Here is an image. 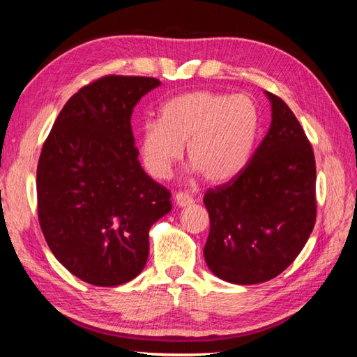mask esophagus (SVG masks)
<instances>
[{"label":"esophagus","instance_id":"1","mask_svg":"<svg viewBox=\"0 0 357 357\" xmlns=\"http://www.w3.org/2000/svg\"><path fill=\"white\" fill-rule=\"evenodd\" d=\"M174 202H176L179 207L190 206L193 202V197H190V195L185 193V192H178L176 195H174Z\"/></svg>","mask_w":357,"mask_h":357}]
</instances>
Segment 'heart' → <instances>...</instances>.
I'll use <instances>...</instances> for the list:
<instances>
[{
	"mask_svg": "<svg viewBox=\"0 0 357 357\" xmlns=\"http://www.w3.org/2000/svg\"><path fill=\"white\" fill-rule=\"evenodd\" d=\"M260 128V109L246 94L193 91L173 97L160 108V121H146L139 151L153 178L169 176L183 156L208 183L234 179L252 155Z\"/></svg>",
	"mask_w": 357,
	"mask_h": 357,
	"instance_id": "heart-1",
	"label": "heart"
}]
</instances>
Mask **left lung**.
<instances>
[{
  "label": "left lung",
  "mask_w": 357,
  "mask_h": 357,
  "mask_svg": "<svg viewBox=\"0 0 357 357\" xmlns=\"http://www.w3.org/2000/svg\"><path fill=\"white\" fill-rule=\"evenodd\" d=\"M272 122L246 167L204 195L208 269L221 280L257 284L289 266L316 225V159L302 125L268 93Z\"/></svg>",
  "instance_id": "obj_1"
}]
</instances>
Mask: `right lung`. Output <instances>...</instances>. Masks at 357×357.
<instances>
[{
	"instance_id": "obj_1",
	"label": "right lung",
	"mask_w": 357,
	"mask_h": 357,
	"mask_svg": "<svg viewBox=\"0 0 357 357\" xmlns=\"http://www.w3.org/2000/svg\"><path fill=\"white\" fill-rule=\"evenodd\" d=\"M155 77L105 75L80 88L55 119L37 167L41 232L80 280L117 286L141 274L149 230L172 211V193L139 162L135 105Z\"/></svg>"
}]
</instances>
